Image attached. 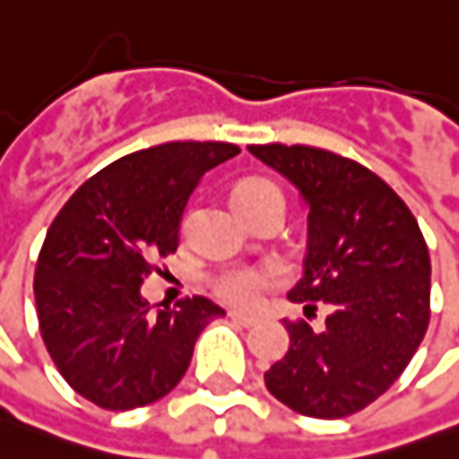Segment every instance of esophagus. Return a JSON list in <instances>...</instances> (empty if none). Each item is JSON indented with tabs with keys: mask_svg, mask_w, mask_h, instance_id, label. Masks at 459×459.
<instances>
[{
	"mask_svg": "<svg viewBox=\"0 0 459 459\" xmlns=\"http://www.w3.org/2000/svg\"><path fill=\"white\" fill-rule=\"evenodd\" d=\"M230 319H232V322H238V325H242V326L257 325V316H253V314H245V311H230Z\"/></svg>",
	"mask_w": 459,
	"mask_h": 459,
	"instance_id": "obj_1",
	"label": "esophagus"
}]
</instances>
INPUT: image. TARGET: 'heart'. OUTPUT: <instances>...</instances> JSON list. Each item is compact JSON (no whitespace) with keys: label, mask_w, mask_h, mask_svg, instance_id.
<instances>
[{"label":"heart","mask_w":459,"mask_h":459,"mask_svg":"<svg viewBox=\"0 0 459 459\" xmlns=\"http://www.w3.org/2000/svg\"><path fill=\"white\" fill-rule=\"evenodd\" d=\"M268 196H281L278 186L268 178H245L232 191V199H235L238 209L260 202V199H268ZM283 278H286L283 268L273 265V263H268V265H238V268H227V271L214 275L212 286H214L217 296L224 299L227 304L253 307L263 293L278 286Z\"/></svg>","instance_id":"heart-1"}]
</instances>
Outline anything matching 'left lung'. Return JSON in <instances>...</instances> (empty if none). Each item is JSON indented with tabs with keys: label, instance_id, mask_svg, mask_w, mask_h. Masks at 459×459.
I'll list each match as a JSON object with an SVG mask.
<instances>
[{
	"label": "left lung",
	"instance_id": "1",
	"mask_svg": "<svg viewBox=\"0 0 459 459\" xmlns=\"http://www.w3.org/2000/svg\"><path fill=\"white\" fill-rule=\"evenodd\" d=\"M289 178L308 209L304 275L289 299L325 301L322 329L286 322L289 352L265 373L281 403L342 419L383 396L429 326V250L409 206L360 163L307 145H250Z\"/></svg>",
	"mask_w": 459,
	"mask_h": 459
}]
</instances>
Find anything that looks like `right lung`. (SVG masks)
I'll return each mask as SVG.
<instances>
[{"label": "right lung", "mask_w": 459, "mask_h": 459, "mask_svg": "<svg viewBox=\"0 0 459 459\" xmlns=\"http://www.w3.org/2000/svg\"><path fill=\"white\" fill-rule=\"evenodd\" d=\"M230 143H166L101 168L65 202L35 268L43 342L65 383L109 411L170 394L224 308L194 296L152 314L140 286L178 247L186 202Z\"/></svg>", "instance_id": "obj_1"}]
</instances>
